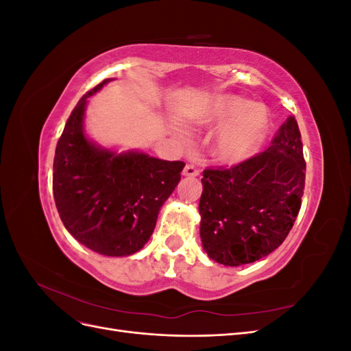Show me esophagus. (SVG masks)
<instances>
[{
    "mask_svg": "<svg viewBox=\"0 0 351 351\" xmlns=\"http://www.w3.org/2000/svg\"><path fill=\"white\" fill-rule=\"evenodd\" d=\"M183 176H186V177H197L199 176V169L195 165H192V164H187L184 167V169H183Z\"/></svg>",
    "mask_w": 351,
    "mask_h": 351,
    "instance_id": "1",
    "label": "esophagus"
}]
</instances>
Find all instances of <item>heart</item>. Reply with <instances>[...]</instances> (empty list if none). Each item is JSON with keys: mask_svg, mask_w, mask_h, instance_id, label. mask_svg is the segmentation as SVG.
<instances>
[{"mask_svg": "<svg viewBox=\"0 0 351 351\" xmlns=\"http://www.w3.org/2000/svg\"><path fill=\"white\" fill-rule=\"evenodd\" d=\"M189 119L200 125L221 123L210 139V154L224 165H239L256 155L269 127L265 107L230 93L212 95Z\"/></svg>", "mask_w": 351, "mask_h": 351, "instance_id": "obj_1", "label": "heart"}]
</instances>
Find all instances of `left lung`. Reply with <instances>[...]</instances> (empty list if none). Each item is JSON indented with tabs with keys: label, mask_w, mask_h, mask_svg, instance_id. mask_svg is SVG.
I'll use <instances>...</instances> for the list:
<instances>
[{
	"label": "left lung",
	"mask_w": 351,
	"mask_h": 351,
	"mask_svg": "<svg viewBox=\"0 0 351 351\" xmlns=\"http://www.w3.org/2000/svg\"><path fill=\"white\" fill-rule=\"evenodd\" d=\"M304 173L294 117L287 119L265 152L228 169H205L199 214L208 256L240 267L277 249L300 210Z\"/></svg>",
	"instance_id": "8db88e82"
}]
</instances>
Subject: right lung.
Returning a JSON list of instances; mask_svg holds the SVG:
<instances>
[{
	"label": "right lung",
	"instance_id": "1",
	"mask_svg": "<svg viewBox=\"0 0 351 351\" xmlns=\"http://www.w3.org/2000/svg\"><path fill=\"white\" fill-rule=\"evenodd\" d=\"M112 80L83 95L71 111L57 143L52 190L62 224L79 243L104 256H130L151 239L184 162L142 151L117 152L89 139V98Z\"/></svg>",
	"mask_w": 351,
	"mask_h": 351
}]
</instances>
